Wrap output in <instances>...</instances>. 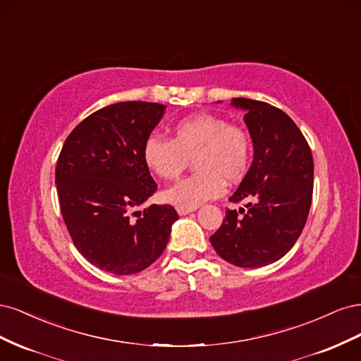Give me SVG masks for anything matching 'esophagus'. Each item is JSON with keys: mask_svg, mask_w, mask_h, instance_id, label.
<instances>
[{"mask_svg": "<svg viewBox=\"0 0 361 361\" xmlns=\"http://www.w3.org/2000/svg\"><path fill=\"white\" fill-rule=\"evenodd\" d=\"M197 207H176V211L179 215H187L190 212H194Z\"/></svg>", "mask_w": 361, "mask_h": 361, "instance_id": "esophagus-1", "label": "esophagus"}]
</instances>
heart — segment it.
I'll use <instances>...</instances> for the list:
<instances>
[{
    "instance_id": "heart-1",
    "label": "heart",
    "mask_w": 361,
    "mask_h": 361,
    "mask_svg": "<svg viewBox=\"0 0 361 361\" xmlns=\"http://www.w3.org/2000/svg\"><path fill=\"white\" fill-rule=\"evenodd\" d=\"M253 145L247 130L209 113L185 117L173 126L171 141L150 135L143 145L146 167L166 180L178 179L192 159V176L161 194L176 207H197L224 192V180H241L250 167Z\"/></svg>"
}]
</instances>
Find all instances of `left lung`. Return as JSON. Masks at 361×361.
<instances>
[{
	"instance_id": "1",
	"label": "left lung",
	"mask_w": 361,
	"mask_h": 361,
	"mask_svg": "<svg viewBox=\"0 0 361 361\" xmlns=\"http://www.w3.org/2000/svg\"><path fill=\"white\" fill-rule=\"evenodd\" d=\"M253 140L255 158L231 202L223 224L209 238L218 256L241 268H260L297 243L312 204L313 158L293 120L267 102L233 97ZM242 215L239 216L238 214Z\"/></svg>"
}]
</instances>
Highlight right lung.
<instances>
[{
  "label": "right lung",
  "instance_id": "right-lung-1",
  "mask_svg": "<svg viewBox=\"0 0 361 361\" xmlns=\"http://www.w3.org/2000/svg\"><path fill=\"white\" fill-rule=\"evenodd\" d=\"M164 110L141 101L104 106L72 130L60 152L56 183L63 220L76 250L111 274H135L154 264L179 218L170 204L130 214L158 188L143 145Z\"/></svg>",
  "mask_w": 361,
  "mask_h": 361
}]
</instances>
